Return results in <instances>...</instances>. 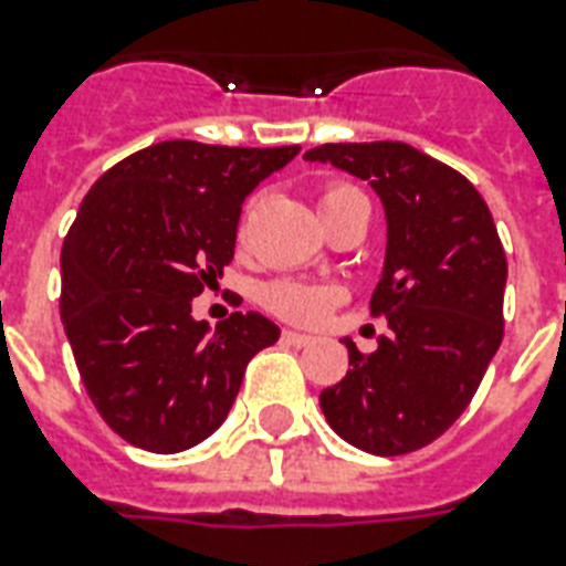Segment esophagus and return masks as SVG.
Returning <instances> with one entry per match:
<instances>
[{
  "instance_id": "1",
  "label": "esophagus",
  "mask_w": 566,
  "mask_h": 566,
  "mask_svg": "<svg viewBox=\"0 0 566 566\" xmlns=\"http://www.w3.org/2000/svg\"><path fill=\"white\" fill-rule=\"evenodd\" d=\"M282 340H284V344H291V346H308L314 337L302 335V332H293V328H284Z\"/></svg>"
}]
</instances>
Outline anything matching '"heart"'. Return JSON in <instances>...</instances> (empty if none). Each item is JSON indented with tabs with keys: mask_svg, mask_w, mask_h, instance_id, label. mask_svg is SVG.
<instances>
[{
	"mask_svg": "<svg viewBox=\"0 0 566 566\" xmlns=\"http://www.w3.org/2000/svg\"><path fill=\"white\" fill-rule=\"evenodd\" d=\"M346 193H355L353 188H328L319 199V205H328ZM266 308L282 314L287 319H302V323H317L328 314V308L337 302V293L328 287H311L302 282H275L264 291Z\"/></svg>",
	"mask_w": 566,
	"mask_h": 566,
	"instance_id": "1",
	"label": "heart"
}]
</instances>
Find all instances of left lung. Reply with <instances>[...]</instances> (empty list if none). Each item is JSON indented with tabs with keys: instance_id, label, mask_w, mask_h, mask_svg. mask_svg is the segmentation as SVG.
<instances>
[{
	"instance_id": "8db88e82",
	"label": "left lung",
	"mask_w": 566,
	"mask_h": 566,
	"mask_svg": "<svg viewBox=\"0 0 566 566\" xmlns=\"http://www.w3.org/2000/svg\"><path fill=\"white\" fill-rule=\"evenodd\" d=\"M305 161L367 181L387 226L370 308L390 335L370 355L344 337L349 370L319 394V408L346 443L405 455L464 413L500 349L509 282L500 234L461 172L408 144H326Z\"/></svg>"
}]
</instances>
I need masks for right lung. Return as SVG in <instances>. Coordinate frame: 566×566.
I'll use <instances>...</instances> for the list:
<instances>
[{"instance_id": "add662e5", "label": "right lung", "mask_w": 566, "mask_h": 566, "mask_svg": "<svg viewBox=\"0 0 566 566\" xmlns=\"http://www.w3.org/2000/svg\"><path fill=\"white\" fill-rule=\"evenodd\" d=\"M300 155L164 140L111 167L61 249V319L96 411L172 455L220 429L249 358L279 340L258 311L211 328L190 302L234 258L240 205Z\"/></svg>"}]
</instances>
